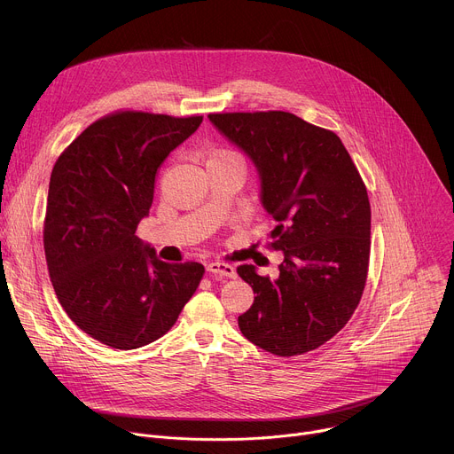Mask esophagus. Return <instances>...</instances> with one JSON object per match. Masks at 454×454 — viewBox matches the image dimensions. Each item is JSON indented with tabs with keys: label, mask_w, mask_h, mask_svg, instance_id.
<instances>
[{
	"label": "esophagus",
	"mask_w": 454,
	"mask_h": 454,
	"mask_svg": "<svg viewBox=\"0 0 454 454\" xmlns=\"http://www.w3.org/2000/svg\"><path fill=\"white\" fill-rule=\"evenodd\" d=\"M207 271L212 273V275H217V277H228V278H235L237 277L235 268L230 266V264H224V262H210L207 266Z\"/></svg>",
	"instance_id": "1"
}]
</instances>
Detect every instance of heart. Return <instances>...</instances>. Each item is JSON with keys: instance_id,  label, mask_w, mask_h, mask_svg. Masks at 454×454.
<instances>
[{"instance_id": "heart-1", "label": "heart", "mask_w": 454, "mask_h": 454, "mask_svg": "<svg viewBox=\"0 0 454 454\" xmlns=\"http://www.w3.org/2000/svg\"><path fill=\"white\" fill-rule=\"evenodd\" d=\"M212 160H240L235 153H230V151H219L212 156Z\"/></svg>"}]
</instances>
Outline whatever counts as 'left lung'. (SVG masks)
<instances>
[{
  "label": "left lung",
  "mask_w": 454,
  "mask_h": 454,
  "mask_svg": "<svg viewBox=\"0 0 454 454\" xmlns=\"http://www.w3.org/2000/svg\"><path fill=\"white\" fill-rule=\"evenodd\" d=\"M212 125L254 165L261 203L284 253L271 280L237 268L256 294L239 316L253 345L289 357L334 338L354 314L368 271L370 201L338 135L293 113H219Z\"/></svg>",
  "instance_id": "8db88e82"
}]
</instances>
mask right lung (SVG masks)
Wrapping results in <instances>:
<instances>
[{"instance_id": "add662e5", "label": "right lung", "mask_w": 454, "mask_h": 454, "mask_svg": "<svg viewBox=\"0 0 454 454\" xmlns=\"http://www.w3.org/2000/svg\"><path fill=\"white\" fill-rule=\"evenodd\" d=\"M201 121L114 113L53 165L43 233L50 280L75 325L107 347L133 350L161 338L203 278L201 264H167L135 235L160 167Z\"/></svg>"}]
</instances>
